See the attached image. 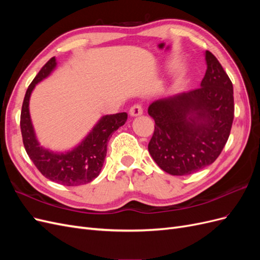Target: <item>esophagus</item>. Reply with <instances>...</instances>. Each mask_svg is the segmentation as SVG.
<instances>
[{"label":"esophagus","mask_w":260,"mask_h":260,"mask_svg":"<svg viewBox=\"0 0 260 260\" xmlns=\"http://www.w3.org/2000/svg\"><path fill=\"white\" fill-rule=\"evenodd\" d=\"M129 113H130V116L137 117V116H140V115L143 114V108L140 104H135L130 108Z\"/></svg>","instance_id":"34e87169"}]
</instances>
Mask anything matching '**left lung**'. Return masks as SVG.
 <instances>
[{"label": "left lung", "instance_id": "left-lung-1", "mask_svg": "<svg viewBox=\"0 0 260 260\" xmlns=\"http://www.w3.org/2000/svg\"><path fill=\"white\" fill-rule=\"evenodd\" d=\"M201 88L157 100L148 106L155 120L148 152L159 168L186 176L214 162L223 149L234 117L233 85L221 64L205 52Z\"/></svg>", "mask_w": 260, "mask_h": 260}]
</instances>
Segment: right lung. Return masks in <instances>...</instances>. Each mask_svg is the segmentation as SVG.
<instances>
[{"instance_id":"1","label":"right lung","mask_w":260,"mask_h":260,"mask_svg":"<svg viewBox=\"0 0 260 260\" xmlns=\"http://www.w3.org/2000/svg\"><path fill=\"white\" fill-rule=\"evenodd\" d=\"M56 64V58L52 57L28 86L20 114L22 142L30 159L45 178L67 186L86 184L100 175L105 160L108 141L113 132L127 121L128 115L119 113L103 116L88 136L70 151L55 152L41 146L31 121L29 101L35 86L51 75Z\"/></svg>"}]
</instances>
